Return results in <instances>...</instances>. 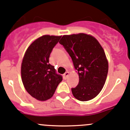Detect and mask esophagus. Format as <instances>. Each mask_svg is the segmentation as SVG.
I'll return each mask as SVG.
<instances>
[{
  "instance_id": "34e87169",
  "label": "esophagus",
  "mask_w": 130,
  "mask_h": 130,
  "mask_svg": "<svg viewBox=\"0 0 130 130\" xmlns=\"http://www.w3.org/2000/svg\"><path fill=\"white\" fill-rule=\"evenodd\" d=\"M68 75H69V72L68 71H66V73L63 75V77H64V79H66V78H68Z\"/></svg>"
}]
</instances>
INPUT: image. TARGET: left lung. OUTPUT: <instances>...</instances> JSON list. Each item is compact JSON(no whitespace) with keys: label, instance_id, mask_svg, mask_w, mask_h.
I'll return each instance as SVG.
<instances>
[{"label":"left lung","instance_id":"left-lung-1","mask_svg":"<svg viewBox=\"0 0 130 130\" xmlns=\"http://www.w3.org/2000/svg\"><path fill=\"white\" fill-rule=\"evenodd\" d=\"M59 43L73 60L79 81L71 88L73 96L80 101L95 98L105 84L108 62L105 53L97 39L84 33L64 35Z\"/></svg>","mask_w":130,"mask_h":130}]
</instances>
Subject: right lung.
<instances>
[{
    "mask_svg": "<svg viewBox=\"0 0 130 130\" xmlns=\"http://www.w3.org/2000/svg\"><path fill=\"white\" fill-rule=\"evenodd\" d=\"M60 36L44 35L26 50L21 65V76L25 89L39 101H46L54 94L62 81L61 75L49 63L50 55Z\"/></svg>",
    "mask_w": 130,
    "mask_h": 130,
    "instance_id": "add662e5",
    "label": "right lung"
}]
</instances>
